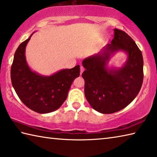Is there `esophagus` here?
<instances>
[{"mask_svg": "<svg viewBox=\"0 0 157 157\" xmlns=\"http://www.w3.org/2000/svg\"><path fill=\"white\" fill-rule=\"evenodd\" d=\"M84 71V67L82 66H81V68H80V73H81V75H82V73Z\"/></svg>", "mask_w": 157, "mask_h": 157, "instance_id": "34e87169", "label": "esophagus"}]
</instances>
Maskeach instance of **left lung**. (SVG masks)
I'll return each instance as SVG.
<instances>
[{"mask_svg": "<svg viewBox=\"0 0 157 157\" xmlns=\"http://www.w3.org/2000/svg\"><path fill=\"white\" fill-rule=\"evenodd\" d=\"M114 37L96 55L82 61L85 70V96L91 107L104 114L113 113L128 106L138 95L143 83L144 60L134 40L119 29ZM120 51L127 55L121 67H109L110 58Z\"/></svg>", "mask_w": 157, "mask_h": 157, "instance_id": "left-lung-1", "label": "left lung"}]
</instances>
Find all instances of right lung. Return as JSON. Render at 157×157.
I'll return each mask as SVG.
<instances>
[{"label": "right lung", "mask_w": 157, "mask_h": 157, "mask_svg": "<svg viewBox=\"0 0 157 157\" xmlns=\"http://www.w3.org/2000/svg\"><path fill=\"white\" fill-rule=\"evenodd\" d=\"M34 32L20 44L11 67L12 86L20 100L39 113L55 111L63 105L71 85L80 75V66L62 69L50 76L33 71L26 59V46Z\"/></svg>", "instance_id": "1"}]
</instances>
